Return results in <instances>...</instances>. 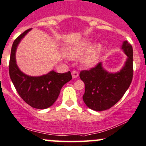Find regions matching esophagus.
Here are the masks:
<instances>
[{
    "label": "esophagus",
    "instance_id": "34e87169",
    "mask_svg": "<svg viewBox=\"0 0 146 146\" xmlns=\"http://www.w3.org/2000/svg\"><path fill=\"white\" fill-rule=\"evenodd\" d=\"M71 74L73 78H76L78 77V73L77 71H76V70H73V71L71 72Z\"/></svg>",
    "mask_w": 146,
    "mask_h": 146
}]
</instances>
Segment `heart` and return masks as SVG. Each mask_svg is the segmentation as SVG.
I'll use <instances>...</instances> for the list:
<instances>
[{"label": "heart", "mask_w": 146, "mask_h": 146, "mask_svg": "<svg viewBox=\"0 0 146 146\" xmlns=\"http://www.w3.org/2000/svg\"><path fill=\"white\" fill-rule=\"evenodd\" d=\"M92 45L91 40L86 38L69 46L66 52L70 59H77L87 52L81 59V64L85 67H92L97 63L103 51V46L101 44H96L93 47Z\"/></svg>", "instance_id": "b5f03b06"}]
</instances>
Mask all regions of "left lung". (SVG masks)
Masks as SVG:
<instances>
[{
  "instance_id": "1",
  "label": "left lung",
  "mask_w": 146,
  "mask_h": 146,
  "mask_svg": "<svg viewBox=\"0 0 146 146\" xmlns=\"http://www.w3.org/2000/svg\"><path fill=\"white\" fill-rule=\"evenodd\" d=\"M122 49L127 56L125 66L117 73H109L100 62L89 70H82L80 78L85 83L82 99L88 108L102 111L113 107L123 96L133 78V49L127 40Z\"/></svg>"
}]
</instances>
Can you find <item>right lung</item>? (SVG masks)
I'll use <instances>...</instances> for the list:
<instances>
[{"label": "right lung", "instance_id": "add662e5", "mask_svg": "<svg viewBox=\"0 0 146 146\" xmlns=\"http://www.w3.org/2000/svg\"><path fill=\"white\" fill-rule=\"evenodd\" d=\"M31 29L25 31L14 41L11 49L9 73L12 83L20 97L34 108L45 109L56 101L61 89L72 79L70 71L59 73L52 70L46 75L33 77L24 74L19 70L16 63L15 53L21 40Z\"/></svg>", "mask_w": 146, "mask_h": 146}]
</instances>
